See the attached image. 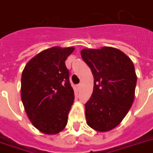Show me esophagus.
<instances>
[{
  "label": "esophagus",
  "mask_w": 153,
  "mask_h": 153,
  "mask_svg": "<svg viewBox=\"0 0 153 153\" xmlns=\"http://www.w3.org/2000/svg\"><path fill=\"white\" fill-rule=\"evenodd\" d=\"M82 82H80V83H79V85H78V88L81 89L82 88Z\"/></svg>",
  "instance_id": "34e87169"
}]
</instances>
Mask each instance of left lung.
Wrapping results in <instances>:
<instances>
[{
	"mask_svg": "<svg viewBox=\"0 0 153 153\" xmlns=\"http://www.w3.org/2000/svg\"><path fill=\"white\" fill-rule=\"evenodd\" d=\"M81 55L94 76L86 107V123L99 132L117 126L133 105L137 85L134 65L120 50L109 47L83 49Z\"/></svg>",
	"mask_w": 153,
	"mask_h": 153,
	"instance_id": "1",
	"label": "left lung"
}]
</instances>
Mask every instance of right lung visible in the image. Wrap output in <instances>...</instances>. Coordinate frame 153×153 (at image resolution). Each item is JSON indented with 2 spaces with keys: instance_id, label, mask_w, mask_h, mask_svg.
I'll return each instance as SVG.
<instances>
[{
  "instance_id": "obj_1",
  "label": "right lung",
  "mask_w": 153,
  "mask_h": 153,
  "mask_svg": "<svg viewBox=\"0 0 153 153\" xmlns=\"http://www.w3.org/2000/svg\"><path fill=\"white\" fill-rule=\"evenodd\" d=\"M74 50L47 49L32 58L23 71L21 100L32 125L42 133L56 134L67 126L74 94L65 60Z\"/></svg>"
}]
</instances>
